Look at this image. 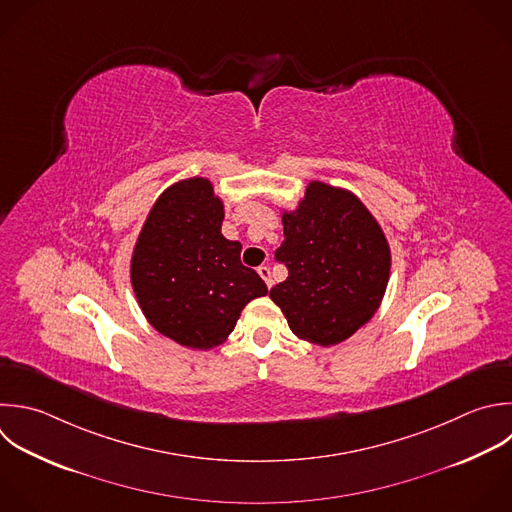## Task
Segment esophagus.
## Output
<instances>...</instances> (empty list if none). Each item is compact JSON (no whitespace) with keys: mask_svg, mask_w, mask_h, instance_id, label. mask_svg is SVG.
Wrapping results in <instances>:
<instances>
[{"mask_svg":"<svg viewBox=\"0 0 512 512\" xmlns=\"http://www.w3.org/2000/svg\"><path fill=\"white\" fill-rule=\"evenodd\" d=\"M258 274H260V278L266 282V286L272 288V272H270V268H268V266H260V268H258Z\"/></svg>","mask_w":512,"mask_h":512,"instance_id":"esophagus-1","label":"esophagus"}]
</instances>
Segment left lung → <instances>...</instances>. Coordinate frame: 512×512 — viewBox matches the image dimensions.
Returning a JSON list of instances; mask_svg holds the SVG:
<instances>
[{"instance_id": "left-lung-1", "label": "left lung", "mask_w": 512, "mask_h": 512, "mask_svg": "<svg viewBox=\"0 0 512 512\" xmlns=\"http://www.w3.org/2000/svg\"><path fill=\"white\" fill-rule=\"evenodd\" d=\"M276 258L288 278L270 290L290 330L312 344L350 338L380 308L390 278V246L362 200L312 180L294 210L282 208Z\"/></svg>"}]
</instances>
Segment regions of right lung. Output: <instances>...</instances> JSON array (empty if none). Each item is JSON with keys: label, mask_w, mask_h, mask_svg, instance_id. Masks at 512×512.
Returning a JSON list of instances; mask_svg holds the SVG:
<instances>
[{"label": "right lung", "mask_w": 512, "mask_h": 512, "mask_svg": "<svg viewBox=\"0 0 512 512\" xmlns=\"http://www.w3.org/2000/svg\"><path fill=\"white\" fill-rule=\"evenodd\" d=\"M222 220L214 184L186 178L158 196L132 250L130 282L146 320L194 350L226 342L244 306L268 294L242 266V244L224 238Z\"/></svg>", "instance_id": "obj_1"}]
</instances>
